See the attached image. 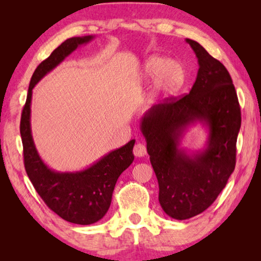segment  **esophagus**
Returning <instances> with one entry per match:
<instances>
[{
	"instance_id": "obj_1",
	"label": "esophagus",
	"mask_w": 261,
	"mask_h": 261,
	"mask_svg": "<svg viewBox=\"0 0 261 261\" xmlns=\"http://www.w3.org/2000/svg\"><path fill=\"white\" fill-rule=\"evenodd\" d=\"M146 153H147V151H146V147H145L144 144L137 143V144L135 145V147H134V154H135V155H136L137 158L145 156V155H146Z\"/></svg>"
}]
</instances>
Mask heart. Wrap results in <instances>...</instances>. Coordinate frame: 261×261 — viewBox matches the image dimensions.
Listing matches in <instances>:
<instances>
[{"instance_id": "heart-1", "label": "heart", "mask_w": 261, "mask_h": 261, "mask_svg": "<svg viewBox=\"0 0 261 261\" xmlns=\"http://www.w3.org/2000/svg\"><path fill=\"white\" fill-rule=\"evenodd\" d=\"M155 77L149 100H158L170 95L183 85L184 70L177 62L166 61L160 56H152L145 62L141 78L149 81Z\"/></svg>"}]
</instances>
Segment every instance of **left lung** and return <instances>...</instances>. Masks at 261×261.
Masks as SVG:
<instances>
[{"label": "left lung", "mask_w": 261, "mask_h": 261, "mask_svg": "<svg viewBox=\"0 0 261 261\" xmlns=\"http://www.w3.org/2000/svg\"><path fill=\"white\" fill-rule=\"evenodd\" d=\"M198 59L193 86L179 100L159 103L140 120L147 153L159 183V201L167 215L187 220L213 204L235 169L241 108L230 74L200 43L185 39ZM197 122L207 130L204 147L181 146Z\"/></svg>", "instance_id": "obj_1"}]
</instances>
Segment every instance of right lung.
I'll return each instance as SVG.
<instances>
[{"label":"right lung","instance_id":"add662e5","mask_svg":"<svg viewBox=\"0 0 261 261\" xmlns=\"http://www.w3.org/2000/svg\"><path fill=\"white\" fill-rule=\"evenodd\" d=\"M94 38V35L70 38L38 65L31 78L20 120L24 165L34 189L46 205L62 219L83 226L98 222L108 212L115 184L135 159L132 149L136 140L132 139L124 146L106 154L85 169L56 171L43 162L35 147L31 130V102L34 86L78 47Z\"/></svg>","mask_w":261,"mask_h":261}]
</instances>
